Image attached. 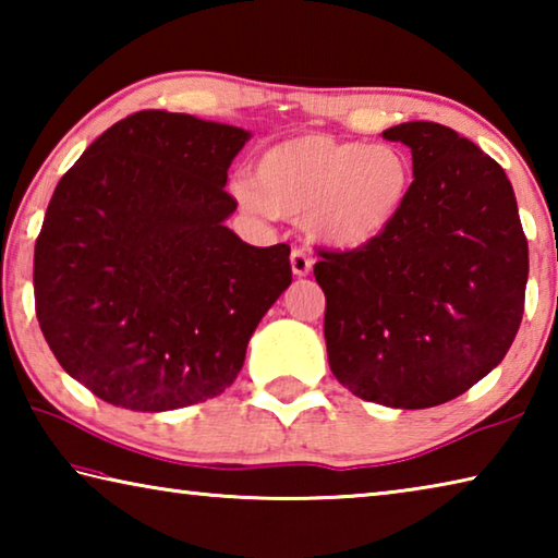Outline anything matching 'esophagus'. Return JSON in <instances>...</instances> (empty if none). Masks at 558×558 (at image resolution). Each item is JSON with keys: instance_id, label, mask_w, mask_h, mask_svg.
I'll use <instances>...</instances> for the list:
<instances>
[{"instance_id": "1", "label": "esophagus", "mask_w": 558, "mask_h": 558, "mask_svg": "<svg viewBox=\"0 0 558 558\" xmlns=\"http://www.w3.org/2000/svg\"><path fill=\"white\" fill-rule=\"evenodd\" d=\"M290 268H292V272H295L298 278H305L307 272L313 270V258H310L302 248H292V253H290Z\"/></svg>"}]
</instances>
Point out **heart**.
<instances>
[{
	"instance_id": "heart-1",
	"label": "heart",
	"mask_w": 558,
	"mask_h": 558,
	"mask_svg": "<svg viewBox=\"0 0 558 558\" xmlns=\"http://www.w3.org/2000/svg\"><path fill=\"white\" fill-rule=\"evenodd\" d=\"M413 165L396 145H366L307 132L260 155L256 179L235 184L251 211L302 216L305 231L332 248H359L399 219Z\"/></svg>"
}]
</instances>
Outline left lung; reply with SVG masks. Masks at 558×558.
I'll use <instances>...</instances> for the list:
<instances>
[{"label": "left lung", "mask_w": 558, "mask_h": 558, "mask_svg": "<svg viewBox=\"0 0 558 558\" xmlns=\"http://www.w3.org/2000/svg\"><path fill=\"white\" fill-rule=\"evenodd\" d=\"M413 155L399 219L354 251H323L329 369L391 409L465 393L512 347L524 313L529 248L505 169L438 122L384 130Z\"/></svg>", "instance_id": "obj_1"}]
</instances>
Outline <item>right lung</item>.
<instances>
[{
    "instance_id": "obj_1",
    "label": "right lung",
    "mask_w": 558,
    "mask_h": 558,
    "mask_svg": "<svg viewBox=\"0 0 558 558\" xmlns=\"http://www.w3.org/2000/svg\"><path fill=\"white\" fill-rule=\"evenodd\" d=\"M248 130L184 112L116 122L61 177L34 248L36 317L65 374L130 411H174L239 376L292 282L290 245L223 221Z\"/></svg>"
}]
</instances>
